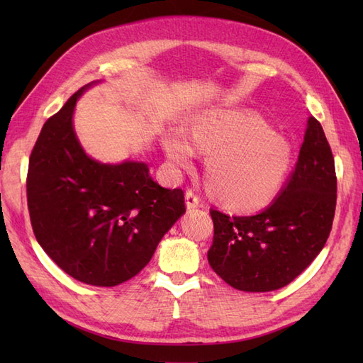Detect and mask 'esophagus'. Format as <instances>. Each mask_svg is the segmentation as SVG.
Masks as SVG:
<instances>
[{
    "label": "esophagus",
    "mask_w": 363,
    "mask_h": 363,
    "mask_svg": "<svg viewBox=\"0 0 363 363\" xmlns=\"http://www.w3.org/2000/svg\"><path fill=\"white\" fill-rule=\"evenodd\" d=\"M199 201H201V199H199V196L195 194V191H191V190L186 191V206H187V209H195V207L199 206Z\"/></svg>",
    "instance_id": "obj_1"
}]
</instances>
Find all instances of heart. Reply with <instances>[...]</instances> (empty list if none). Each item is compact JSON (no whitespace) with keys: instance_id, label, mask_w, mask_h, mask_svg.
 I'll use <instances>...</instances> for the list:
<instances>
[{"instance_id":"1","label":"heart","mask_w":363,"mask_h":363,"mask_svg":"<svg viewBox=\"0 0 363 363\" xmlns=\"http://www.w3.org/2000/svg\"><path fill=\"white\" fill-rule=\"evenodd\" d=\"M167 157L177 169L194 167L198 151L209 152L206 181L218 201L238 212L268 206L287 176L291 150L260 113L209 109L191 120L189 137L179 129L162 135Z\"/></svg>"}]
</instances>
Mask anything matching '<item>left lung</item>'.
Segmentation results:
<instances>
[{
  "instance_id": "left-lung-1",
  "label": "left lung",
  "mask_w": 363,
  "mask_h": 363,
  "mask_svg": "<svg viewBox=\"0 0 363 363\" xmlns=\"http://www.w3.org/2000/svg\"><path fill=\"white\" fill-rule=\"evenodd\" d=\"M337 203L334 156L320 121L307 120L298 162L279 196L248 217L211 209L212 269L242 291L290 284L318 256L333 229Z\"/></svg>"
}]
</instances>
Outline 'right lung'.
<instances>
[{
  "label": "right lung",
  "instance_id": "1",
  "mask_svg": "<svg viewBox=\"0 0 363 363\" xmlns=\"http://www.w3.org/2000/svg\"><path fill=\"white\" fill-rule=\"evenodd\" d=\"M68 99L46 120L29 157L26 194L34 235L67 274L113 287L140 273L186 212L184 191L164 189L143 162L101 164L76 137Z\"/></svg>",
  "mask_w": 363,
  "mask_h": 363
}]
</instances>
